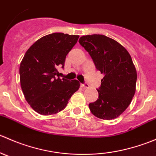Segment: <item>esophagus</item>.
I'll return each instance as SVG.
<instances>
[{
	"mask_svg": "<svg viewBox=\"0 0 156 156\" xmlns=\"http://www.w3.org/2000/svg\"><path fill=\"white\" fill-rule=\"evenodd\" d=\"M81 87H84V88H88L90 86L87 83H84V84H81Z\"/></svg>",
	"mask_w": 156,
	"mask_h": 156,
	"instance_id": "34e87169",
	"label": "esophagus"
}]
</instances>
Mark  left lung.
I'll list each match as a JSON object with an SVG mask.
<instances>
[{"instance_id": "8db88e82", "label": "left lung", "mask_w": 156, "mask_h": 156, "mask_svg": "<svg viewBox=\"0 0 156 156\" xmlns=\"http://www.w3.org/2000/svg\"><path fill=\"white\" fill-rule=\"evenodd\" d=\"M78 42L104 75L97 89L98 99L90 103V110L99 119H116L128 107L136 91L137 75L131 56L119 42L103 34L82 36Z\"/></svg>"}]
</instances>
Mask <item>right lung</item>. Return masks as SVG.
Here are the masks:
<instances>
[{
  "mask_svg": "<svg viewBox=\"0 0 156 156\" xmlns=\"http://www.w3.org/2000/svg\"><path fill=\"white\" fill-rule=\"evenodd\" d=\"M78 35L53 33L41 37L26 51L20 66V84L26 101L43 115L62 111L79 81L57 78L58 66L64 67L66 57Z\"/></svg>",
  "mask_w": 156,
  "mask_h": 156,
  "instance_id": "add662e5",
  "label": "right lung"
}]
</instances>
